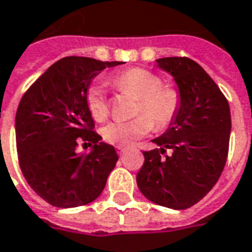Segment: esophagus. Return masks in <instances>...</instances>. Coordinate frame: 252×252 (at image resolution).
I'll list each match as a JSON object with an SVG mask.
<instances>
[{
	"instance_id": "1",
	"label": "esophagus",
	"mask_w": 252,
	"mask_h": 252,
	"mask_svg": "<svg viewBox=\"0 0 252 252\" xmlns=\"http://www.w3.org/2000/svg\"><path fill=\"white\" fill-rule=\"evenodd\" d=\"M128 149L126 147H117V153H119V156H124Z\"/></svg>"
}]
</instances>
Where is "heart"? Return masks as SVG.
<instances>
[{
	"label": "heart",
	"mask_w": 252,
	"mask_h": 252,
	"mask_svg": "<svg viewBox=\"0 0 252 252\" xmlns=\"http://www.w3.org/2000/svg\"><path fill=\"white\" fill-rule=\"evenodd\" d=\"M116 89L129 93L139 99L138 117L129 121H113L102 129V136L110 144L129 147L147 136L156 126L163 131L175 123L181 106L180 91L163 86L162 77L140 68L126 71L113 80ZM87 106L96 121L110 113L109 101L102 86H93L87 93Z\"/></svg>",
	"instance_id": "1"
}]
</instances>
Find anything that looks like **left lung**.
I'll list each match as a JSON object with an SVG mask.
<instances>
[{"instance_id":"obj_1","label":"left lung","mask_w":252,"mask_h":252,"mask_svg":"<svg viewBox=\"0 0 252 252\" xmlns=\"http://www.w3.org/2000/svg\"><path fill=\"white\" fill-rule=\"evenodd\" d=\"M157 63L175 79L181 106L175 123L153 139L158 149L143 151L136 183L153 203L184 210L206 196L224 170L232 126L229 103L193 60L165 57Z\"/></svg>"}]
</instances>
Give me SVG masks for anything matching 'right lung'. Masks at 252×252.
Wrapping results in <instances>:
<instances>
[{"label": "right lung", "mask_w": 252, "mask_h": 252, "mask_svg": "<svg viewBox=\"0 0 252 252\" xmlns=\"http://www.w3.org/2000/svg\"><path fill=\"white\" fill-rule=\"evenodd\" d=\"M120 61L65 57L42 73L24 93L16 112L19 165L28 186L56 207H77L95 200L119 159L101 142L87 106L91 80ZM92 147L79 153L78 146Z\"/></svg>", "instance_id": "1"}]
</instances>
